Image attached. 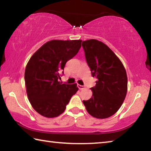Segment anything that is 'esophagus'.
<instances>
[{
	"label": "esophagus",
	"instance_id": "1",
	"mask_svg": "<svg viewBox=\"0 0 151 151\" xmlns=\"http://www.w3.org/2000/svg\"><path fill=\"white\" fill-rule=\"evenodd\" d=\"M78 88L80 89V90H83V89L85 88V86H83V85H78Z\"/></svg>",
	"mask_w": 151,
	"mask_h": 151
}]
</instances>
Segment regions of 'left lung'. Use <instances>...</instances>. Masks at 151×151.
<instances>
[{
	"label": "left lung",
	"instance_id": "1",
	"mask_svg": "<svg viewBox=\"0 0 151 151\" xmlns=\"http://www.w3.org/2000/svg\"><path fill=\"white\" fill-rule=\"evenodd\" d=\"M86 62L96 85L92 97L83 103L89 114L106 119L118 111L127 93V75L121 60L111 48L96 39L83 41Z\"/></svg>",
	"mask_w": 151,
	"mask_h": 151
}]
</instances>
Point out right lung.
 I'll use <instances>...</instances> for the list:
<instances>
[{"label": "right lung", "instance_id": "right-lung-1", "mask_svg": "<svg viewBox=\"0 0 151 151\" xmlns=\"http://www.w3.org/2000/svg\"><path fill=\"white\" fill-rule=\"evenodd\" d=\"M81 40H52L30 57L24 72L30 103L38 113L47 118L59 116L78 88L76 84L58 81L68 60L77 54Z\"/></svg>", "mask_w": 151, "mask_h": 151}]
</instances>
